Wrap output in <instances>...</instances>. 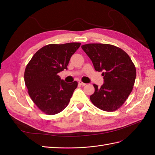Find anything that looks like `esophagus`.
I'll return each instance as SVG.
<instances>
[{
  "instance_id": "1",
  "label": "esophagus",
  "mask_w": 155,
  "mask_h": 155,
  "mask_svg": "<svg viewBox=\"0 0 155 155\" xmlns=\"http://www.w3.org/2000/svg\"><path fill=\"white\" fill-rule=\"evenodd\" d=\"M78 84H80L81 86H86V84L82 82V81H79V82H78Z\"/></svg>"
}]
</instances>
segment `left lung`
I'll return each mask as SVG.
<instances>
[{"instance_id": "left-lung-1", "label": "left lung", "mask_w": 155, "mask_h": 155, "mask_svg": "<svg viewBox=\"0 0 155 155\" xmlns=\"http://www.w3.org/2000/svg\"><path fill=\"white\" fill-rule=\"evenodd\" d=\"M82 48L92 61L97 71H103L104 83L90 96L96 107L107 112L117 110L124 104L133 89L136 70L129 56L121 48L110 44L89 43Z\"/></svg>"}]
</instances>
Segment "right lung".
I'll return each mask as SVG.
<instances>
[{
    "instance_id": "right-lung-1",
    "label": "right lung",
    "mask_w": 155,
    "mask_h": 155,
    "mask_svg": "<svg viewBox=\"0 0 155 155\" xmlns=\"http://www.w3.org/2000/svg\"><path fill=\"white\" fill-rule=\"evenodd\" d=\"M81 43L49 44L38 50L25 71V85L31 99L47 115H54L68 105L78 82L66 83L58 73L67 69L71 57Z\"/></svg>"
}]
</instances>
